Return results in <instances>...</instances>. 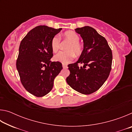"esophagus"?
I'll list each match as a JSON object with an SVG mask.
<instances>
[{
	"label": "esophagus",
	"instance_id": "esophagus-1",
	"mask_svg": "<svg viewBox=\"0 0 132 132\" xmlns=\"http://www.w3.org/2000/svg\"><path fill=\"white\" fill-rule=\"evenodd\" d=\"M62 66H63V69H67V68H68V66H67L66 64H62Z\"/></svg>",
	"mask_w": 132,
	"mask_h": 132
}]
</instances>
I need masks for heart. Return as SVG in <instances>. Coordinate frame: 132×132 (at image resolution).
<instances>
[{
  "mask_svg": "<svg viewBox=\"0 0 132 132\" xmlns=\"http://www.w3.org/2000/svg\"><path fill=\"white\" fill-rule=\"evenodd\" d=\"M63 37L70 43L67 46V51H62L57 53L54 56L55 61L59 62L63 64H67L72 61L76 56H80L83 51V46L79 42L80 38L77 33L73 31H68L63 34ZM61 46V39L55 36L51 41V48L53 52H56Z\"/></svg>",
  "mask_w": 132,
  "mask_h": 132,
  "instance_id": "1",
  "label": "heart"
}]
</instances>
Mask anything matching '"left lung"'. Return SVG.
Returning <instances> with one entry per match:
<instances>
[{
  "instance_id": "1",
  "label": "left lung",
  "mask_w": 132,
  "mask_h": 132,
  "mask_svg": "<svg viewBox=\"0 0 132 132\" xmlns=\"http://www.w3.org/2000/svg\"><path fill=\"white\" fill-rule=\"evenodd\" d=\"M83 40L84 48L79 59L69 64L70 75L66 81L71 88L83 94H90L104 84L110 73L112 53L106 39L89 26L75 29ZM84 64L79 67L78 64Z\"/></svg>"
}]
</instances>
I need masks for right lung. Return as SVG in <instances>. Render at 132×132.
I'll use <instances>...</instances> for the list:
<instances>
[{
  "mask_svg": "<svg viewBox=\"0 0 132 132\" xmlns=\"http://www.w3.org/2000/svg\"><path fill=\"white\" fill-rule=\"evenodd\" d=\"M62 28L39 26L29 31L22 39L16 68L26 90L37 97L50 92L53 81L63 68L59 62H51V41Z\"/></svg>",
  "mask_w": 132,
  "mask_h": 132,
  "instance_id": "obj_1",
  "label": "right lung"
}]
</instances>
